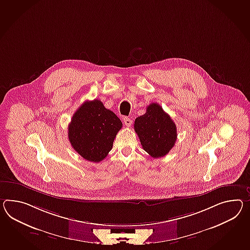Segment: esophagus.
I'll list each match as a JSON object with an SVG mask.
<instances>
[{
    "mask_svg": "<svg viewBox=\"0 0 250 250\" xmlns=\"http://www.w3.org/2000/svg\"><path fill=\"white\" fill-rule=\"evenodd\" d=\"M124 123L126 126H130L132 125V120L129 118V117H125L124 118Z\"/></svg>",
    "mask_w": 250,
    "mask_h": 250,
    "instance_id": "esophagus-1",
    "label": "esophagus"
}]
</instances>
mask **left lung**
Segmentation results:
<instances>
[{
  "label": "left lung",
  "mask_w": 250,
  "mask_h": 250,
  "mask_svg": "<svg viewBox=\"0 0 250 250\" xmlns=\"http://www.w3.org/2000/svg\"><path fill=\"white\" fill-rule=\"evenodd\" d=\"M134 126L143 149L153 158L165 156L175 145L176 125L157 103L150 104L146 114L135 119Z\"/></svg>",
  "instance_id": "obj_1"
}]
</instances>
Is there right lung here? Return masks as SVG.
Listing matches in <instances>:
<instances>
[{
	"label": "right lung",
	"instance_id": "add662e5",
	"mask_svg": "<svg viewBox=\"0 0 250 250\" xmlns=\"http://www.w3.org/2000/svg\"><path fill=\"white\" fill-rule=\"evenodd\" d=\"M121 120L103 103L95 99L85 101L75 112L68 125V140L83 158L99 163L112 150Z\"/></svg>",
	"mask_w": 250,
	"mask_h": 250
}]
</instances>
